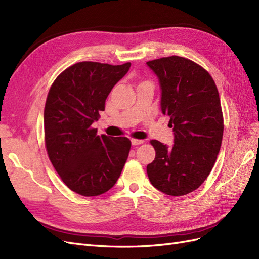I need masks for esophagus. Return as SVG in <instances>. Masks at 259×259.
<instances>
[{"mask_svg":"<svg viewBox=\"0 0 259 259\" xmlns=\"http://www.w3.org/2000/svg\"><path fill=\"white\" fill-rule=\"evenodd\" d=\"M131 142H132V145H134V146L144 144V140H142V139H132Z\"/></svg>","mask_w":259,"mask_h":259,"instance_id":"34e87169","label":"esophagus"}]
</instances>
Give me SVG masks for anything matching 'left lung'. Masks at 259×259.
<instances>
[{"label":"left lung","mask_w":259,"mask_h":259,"mask_svg":"<svg viewBox=\"0 0 259 259\" xmlns=\"http://www.w3.org/2000/svg\"><path fill=\"white\" fill-rule=\"evenodd\" d=\"M159 80L161 110L169 116L174 145L151 140L155 158L147 165L152 186L179 197L203 184L222 146L224 120L213 77L192 60L179 56L147 61Z\"/></svg>","instance_id":"1"}]
</instances>
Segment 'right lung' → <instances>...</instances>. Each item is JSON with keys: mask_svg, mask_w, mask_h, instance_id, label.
I'll list each match as a JSON object with an SVG mask.
<instances>
[{"mask_svg": "<svg viewBox=\"0 0 259 259\" xmlns=\"http://www.w3.org/2000/svg\"><path fill=\"white\" fill-rule=\"evenodd\" d=\"M130 68L131 62H77L57 76L46 98L44 134L49 158L69 189L84 197L110 190L127 160L131 140L98 136L93 123Z\"/></svg>", "mask_w": 259, "mask_h": 259, "instance_id": "obj_1", "label": "right lung"}]
</instances>
